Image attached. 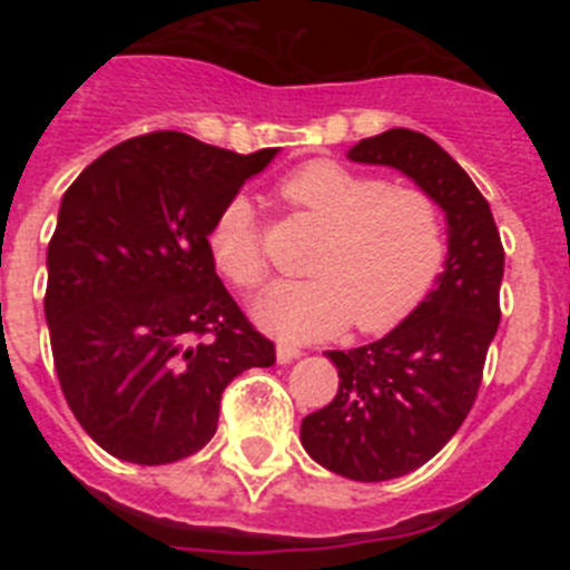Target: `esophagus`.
Segmentation results:
<instances>
[{"instance_id":"34e87169","label":"esophagus","mask_w":570,"mask_h":570,"mask_svg":"<svg viewBox=\"0 0 570 570\" xmlns=\"http://www.w3.org/2000/svg\"><path fill=\"white\" fill-rule=\"evenodd\" d=\"M299 356H302L299 347H294V345H276V362H279V365H291V362L299 360Z\"/></svg>"}]
</instances>
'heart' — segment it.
<instances>
[{
  "instance_id": "1",
  "label": "heart",
  "mask_w": 570,
  "mask_h": 570,
  "mask_svg": "<svg viewBox=\"0 0 570 570\" xmlns=\"http://www.w3.org/2000/svg\"><path fill=\"white\" fill-rule=\"evenodd\" d=\"M291 208L311 216L325 239L308 271L314 279L276 282L254 305L259 328L285 342L334 336L351 322L362 334L396 328L434 288L445 259V228L434 199L387 188L334 159H314L279 183ZM214 268L239 291L265 279L254 205L234 196L219 208L208 236Z\"/></svg>"
}]
</instances>
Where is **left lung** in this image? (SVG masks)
I'll use <instances>...</instances> for the list:
<instances>
[{
	"mask_svg": "<svg viewBox=\"0 0 570 570\" xmlns=\"http://www.w3.org/2000/svg\"><path fill=\"white\" fill-rule=\"evenodd\" d=\"M347 159L400 170L445 214L434 288L382 340L328 351L340 391L302 420L311 460L347 480L385 482L425 465L465 422L500 325L505 254L485 196L425 134L391 128L356 142Z\"/></svg>",
	"mask_w": 570,
	"mask_h": 570,
	"instance_id": "1",
	"label": "left lung"
}]
</instances>
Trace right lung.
Segmentation results:
<instances>
[{
	"mask_svg": "<svg viewBox=\"0 0 570 570\" xmlns=\"http://www.w3.org/2000/svg\"><path fill=\"white\" fill-rule=\"evenodd\" d=\"M276 154L159 130L105 150L65 190L45 320L70 411L116 460L196 454L228 382L276 362L205 245L219 208Z\"/></svg>",
	"mask_w": 570,
	"mask_h": 570,
	"instance_id": "right-lung-1",
	"label": "right lung"
}]
</instances>
